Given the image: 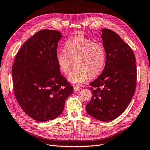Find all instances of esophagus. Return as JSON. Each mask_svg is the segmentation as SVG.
Instances as JSON below:
<instances>
[{
  "label": "esophagus",
  "instance_id": "obj_1",
  "mask_svg": "<svg viewBox=\"0 0 150 150\" xmlns=\"http://www.w3.org/2000/svg\"><path fill=\"white\" fill-rule=\"evenodd\" d=\"M81 88L79 87L78 86H74V91H78L80 90Z\"/></svg>",
  "mask_w": 150,
  "mask_h": 150
}]
</instances>
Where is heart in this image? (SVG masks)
I'll list each match as a JSON object with an SVG mask.
<instances>
[{
    "label": "heart",
    "instance_id": "b5f03b06",
    "mask_svg": "<svg viewBox=\"0 0 150 150\" xmlns=\"http://www.w3.org/2000/svg\"><path fill=\"white\" fill-rule=\"evenodd\" d=\"M106 51L99 43L84 36H76L67 39L63 51L56 53V61L60 71L64 74L69 73L72 61L76 68L69 76L71 83L81 84L101 73L106 64Z\"/></svg>",
    "mask_w": 150,
    "mask_h": 150
}]
</instances>
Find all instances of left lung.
I'll return each instance as SVG.
<instances>
[{
    "label": "left lung",
    "instance_id": "1",
    "mask_svg": "<svg viewBox=\"0 0 150 150\" xmlns=\"http://www.w3.org/2000/svg\"><path fill=\"white\" fill-rule=\"evenodd\" d=\"M101 38L106 64L101 74L89 84L93 96L86 109L95 119L109 121L129 105L137 86V70L134 52L118 34L103 29Z\"/></svg>",
    "mask_w": 150,
    "mask_h": 150
}]
</instances>
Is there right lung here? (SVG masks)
<instances>
[{
  "label": "right lung",
  "mask_w": 150,
  "mask_h": 150,
  "mask_svg": "<svg viewBox=\"0 0 150 150\" xmlns=\"http://www.w3.org/2000/svg\"><path fill=\"white\" fill-rule=\"evenodd\" d=\"M57 30H39L22 45L12 66L13 91L19 106L36 121L59 116L73 87L63 77L56 61Z\"/></svg>",
  "instance_id": "add662e5"
}]
</instances>
